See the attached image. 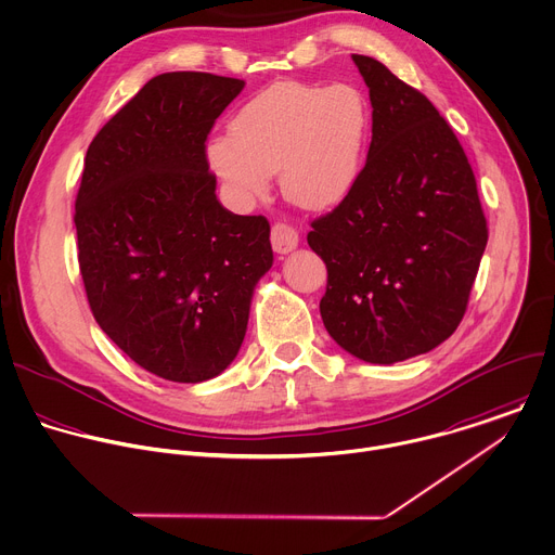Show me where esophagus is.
I'll list each match as a JSON object with an SVG mask.
<instances>
[{
    "label": "esophagus",
    "mask_w": 555,
    "mask_h": 555,
    "mask_svg": "<svg viewBox=\"0 0 555 555\" xmlns=\"http://www.w3.org/2000/svg\"><path fill=\"white\" fill-rule=\"evenodd\" d=\"M271 245L275 254H288L299 245V234L286 223H275L271 228Z\"/></svg>",
    "instance_id": "obj_1"
}]
</instances>
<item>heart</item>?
I'll return each instance as SVG.
<instances>
[{
	"label": "heart",
	"instance_id": "heart-1",
	"mask_svg": "<svg viewBox=\"0 0 555 555\" xmlns=\"http://www.w3.org/2000/svg\"><path fill=\"white\" fill-rule=\"evenodd\" d=\"M366 130L369 108L356 87L280 82L232 117L230 137L208 141L206 158L238 204L264 197L278 173L291 204L327 210L356 184Z\"/></svg>",
	"mask_w": 555,
	"mask_h": 555
}]
</instances>
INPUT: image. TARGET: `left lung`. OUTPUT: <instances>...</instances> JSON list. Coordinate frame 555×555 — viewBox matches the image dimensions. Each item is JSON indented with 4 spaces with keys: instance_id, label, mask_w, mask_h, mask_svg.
<instances>
[{
    "instance_id": "1",
    "label": "left lung",
    "mask_w": 555,
    "mask_h": 555,
    "mask_svg": "<svg viewBox=\"0 0 555 555\" xmlns=\"http://www.w3.org/2000/svg\"><path fill=\"white\" fill-rule=\"evenodd\" d=\"M373 137L349 195L312 221L327 267L319 304L351 356L392 364L427 353L460 325L488 241L466 154L434 104L379 61L353 54Z\"/></svg>"
}]
</instances>
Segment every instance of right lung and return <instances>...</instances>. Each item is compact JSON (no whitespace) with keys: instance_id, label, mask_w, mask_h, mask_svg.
Instances as JSON below:
<instances>
[{"instance_id":"obj_1","label":"right lung","mask_w":555,"mask_h":555,"mask_svg":"<svg viewBox=\"0 0 555 555\" xmlns=\"http://www.w3.org/2000/svg\"><path fill=\"white\" fill-rule=\"evenodd\" d=\"M243 87L199 72L156 76L85 158L74 221L89 306L128 358L169 382L228 369L273 264L269 221L225 210L208 171L206 139Z\"/></svg>"}]
</instances>
